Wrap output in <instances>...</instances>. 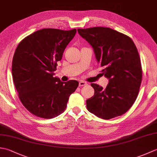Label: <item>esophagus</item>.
<instances>
[{
  "instance_id": "34e87169",
  "label": "esophagus",
  "mask_w": 157,
  "mask_h": 157,
  "mask_svg": "<svg viewBox=\"0 0 157 157\" xmlns=\"http://www.w3.org/2000/svg\"><path fill=\"white\" fill-rule=\"evenodd\" d=\"M86 85H87V84H86V82H85L84 81H80L79 82V86H80V87H82V86H86Z\"/></svg>"
}]
</instances>
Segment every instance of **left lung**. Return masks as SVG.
Returning a JSON list of instances; mask_svg holds the SVG:
<instances>
[{
  "label": "left lung",
  "instance_id": "8db88e82",
  "mask_svg": "<svg viewBox=\"0 0 157 157\" xmlns=\"http://www.w3.org/2000/svg\"><path fill=\"white\" fill-rule=\"evenodd\" d=\"M90 44L96 58L109 79L105 89L91 84L94 94L86 101L88 111L103 119L124 114L136 101L142 70L138 50L129 36L109 28L78 29Z\"/></svg>",
  "mask_w": 157,
  "mask_h": 157
}]
</instances>
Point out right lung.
Wrapping results in <instances>:
<instances>
[{
    "label": "right lung",
    "mask_w": 157,
    "mask_h": 157,
    "mask_svg": "<svg viewBox=\"0 0 157 157\" xmlns=\"http://www.w3.org/2000/svg\"><path fill=\"white\" fill-rule=\"evenodd\" d=\"M76 29L45 28L19 42L12 61V75L18 96L26 109L38 117L52 119L65 111L79 83L53 77L57 62Z\"/></svg>",
    "instance_id": "1"
}]
</instances>
